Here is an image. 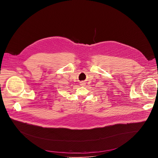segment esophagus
I'll list each match as a JSON object with an SVG mask.
<instances>
[{
  "label": "esophagus",
  "mask_w": 158,
  "mask_h": 158,
  "mask_svg": "<svg viewBox=\"0 0 158 158\" xmlns=\"http://www.w3.org/2000/svg\"><path fill=\"white\" fill-rule=\"evenodd\" d=\"M82 85H83V84H82Z\"/></svg>",
  "instance_id": "obj_1"
}]
</instances>
